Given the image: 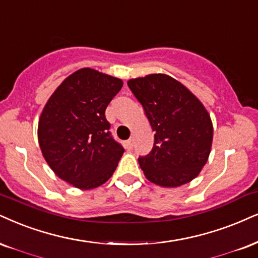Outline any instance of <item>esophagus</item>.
I'll use <instances>...</instances> for the list:
<instances>
[{
	"label": "esophagus",
	"instance_id": "esophagus-1",
	"mask_svg": "<svg viewBox=\"0 0 258 258\" xmlns=\"http://www.w3.org/2000/svg\"><path fill=\"white\" fill-rule=\"evenodd\" d=\"M134 144H135L134 139H129L128 141H126V148L133 149V147H134Z\"/></svg>",
	"mask_w": 258,
	"mask_h": 258
}]
</instances>
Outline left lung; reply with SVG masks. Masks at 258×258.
Here are the masks:
<instances>
[{
	"instance_id": "left-lung-1",
	"label": "left lung",
	"mask_w": 258,
	"mask_h": 258,
	"mask_svg": "<svg viewBox=\"0 0 258 258\" xmlns=\"http://www.w3.org/2000/svg\"><path fill=\"white\" fill-rule=\"evenodd\" d=\"M128 86L154 132L152 151L139 157L146 178L166 187L189 183L211 153L213 125L205 106L185 86L165 74L133 79Z\"/></svg>"
}]
</instances>
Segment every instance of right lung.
I'll list each match as a JSON object with an SVG mask.
<instances>
[{
    "instance_id": "obj_1",
    "label": "right lung",
    "mask_w": 258,
    "mask_h": 258,
    "mask_svg": "<svg viewBox=\"0 0 258 258\" xmlns=\"http://www.w3.org/2000/svg\"><path fill=\"white\" fill-rule=\"evenodd\" d=\"M122 86L119 79L82 68L57 87L40 114L43 157L57 176L79 189L104 184L124 153L105 117Z\"/></svg>"
}]
</instances>
